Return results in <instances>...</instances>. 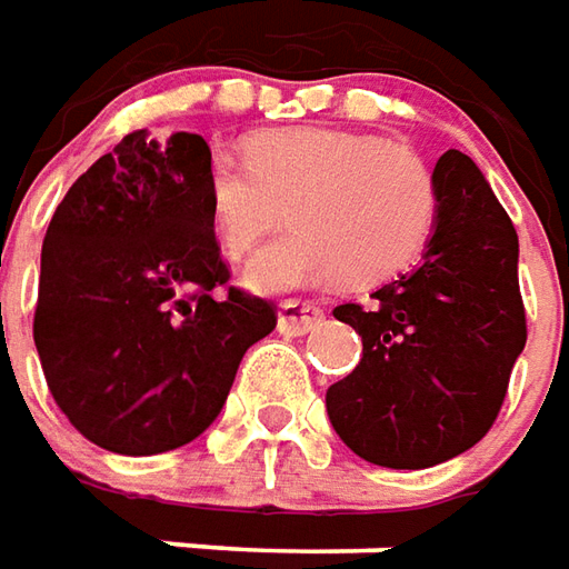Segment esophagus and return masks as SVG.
I'll list each match as a JSON object with an SVG mask.
<instances>
[{
  "label": "esophagus",
  "instance_id": "esophagus-1",
  "mask_svg": "<svg viewBox=\"0 0 569 569\" xmlns=\"http://www.w3.org/2000/svg\"><path fill=\"white\" fill-rule=\"evenodd\" d=\"M320 320H323V311L317 305H301V301H283L277 311V329L286 336H305Z\"/></svg>",
  "mask_w": 569,
  "mask_h": 569
}]
</instances>
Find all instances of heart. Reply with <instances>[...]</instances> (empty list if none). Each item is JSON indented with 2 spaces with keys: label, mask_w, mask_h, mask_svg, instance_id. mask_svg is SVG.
Wrapping results in <instances>:
<instances>
[{
  "label": "heart",
  "mask_w": 569,
  "mask_h": 569,
  "mask_svg": "<svg viewBox=\"0 0 569 569\" xmlns=\"http://www.w3.org/2000/svg\"><path fill=\"white\" fill-rule=\"evenodd\" d=\"M243 147L246 162L216 153L206 169V209L221 252H249L283 202L292 224L246 261L249 289L283 296L336 277L381 283L428 243L437 190L407 147L317 126L256 132Z\"/></svg>",
  "instance_id": "1"
}]
</instances>
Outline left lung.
<instances>
[{"label": "left lung", "instance_id": "left-lung-1", "mask_svg": "<svg viewBox=\"0 0 569 569\" xmlns=\"http://www.w3.org/2000/svg\"><path fill=\"white\" fill-rule=\"evenodd\" d=\"M431 181L437 216L422 264L367 305L332 311L363 339V357L326 391V412L381 468H431L471 450L527 345L511 218L462 150H447Z\"/></svg>", "mask_w": 569, "mask_h": 569}]
</instances>
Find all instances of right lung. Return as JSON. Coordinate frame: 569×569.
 I'll return each mask as SVG.
<instances>
[{
    "instance_id": "1",
    "label": "right lung",
    "mask_w": 569,
    "mask_h": 569,
    "mask_svg": "<svg viewBox=\"0 0 569 569\" xmlns=\"http://www.w3.org/2000/svg\"><path fill=\"white\" fill-rule=\"evenodd\" d=\"M200 134H126L79 174L42 240L33 341L54 403L91 443L157 456L200 437L273 308L221 292Z\"/></svg>"
}]
</instances>
